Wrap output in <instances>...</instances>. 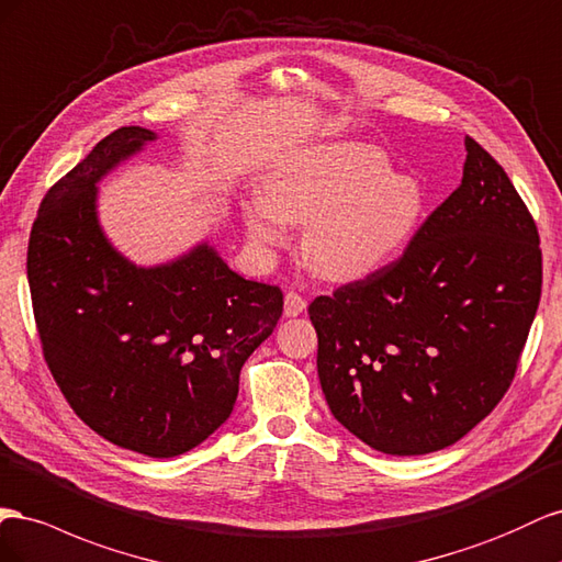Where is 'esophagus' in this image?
Returning a JSON list of instances; mask_svg holds the SVG:
<instances>
[{"instance_id":"obj_1","label":"esophagus","mask_w":562,"mask_h":562,"mask_svg":"<svg viewBox=\"0 0 562 562\" xmlns=\"http://www.w3.org/2000/svg\"><path fill=\"white\" fill-rule=\"evenodd\" d=\"M303 311H306V299L296 292H290L284 296V315L286 317H299Z\"/></svg>"}]
</instances>
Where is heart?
Returning <instances> with one entry per match:
<instances>
[{
	"instance_id": "obj_1",
	"label": "heart",
	"mask_w": 562,
	"mask_h": 562,
	"mask_svg": "<svg viewBox=\"0 0 562 562\" xmlns=\"http://www.w3.org/2000/svg\"><path fill=\"white\" fill-rule=\"evenodd\" d=\"M426 210L422 183L393 173L370 143L331 140L301 148L270 171L268 192L245 210L251 243L284 247L290 223H306L301 259L334 282L370 278L407 247Z\"/></svg>"
}]
</instances>
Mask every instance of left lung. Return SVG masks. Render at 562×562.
Masks as SVG:
<instances>
[{
  "mask_svg": "<svg viewBox=\"0 0 562 562\" xmlns=\"http://www.w3.org/2000/svg\"><path fill=\"white\" fill-rule=\"evenodd\" d=\"M459 188L400 259L317 296V376L334 419L383 454L445 450L508 391L541 296L535 218L463 138Z\"/></svg>",
  "mask_w": 562,
  "mask_h": 562,
  "instance_id": "obj_1",
  "label": "left lung"
}]
</instances>
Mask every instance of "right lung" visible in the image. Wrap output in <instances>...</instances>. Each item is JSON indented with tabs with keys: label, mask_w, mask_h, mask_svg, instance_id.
Listing matches in <instances>:
<instances>
[{
	"label": "right lung",
	"mask_w": 562,
	"mask_h": 562,
	"mask_svg": "<svg viewBox=\"0 0 562 562\" xmlns=\"http://www.w3.org/2000/svg\"><path fill=\"white\" fill-rule=\"evenodd\" d=\"M155 138L122 126L52 186L30 233L27 282L44 360L79 419L124 450L169 459L228 419L282 292L237 276L210 243L150 268L112 247L95 186Z\"/></svg>",
	"instance_id": "1"
}]
</instances>
